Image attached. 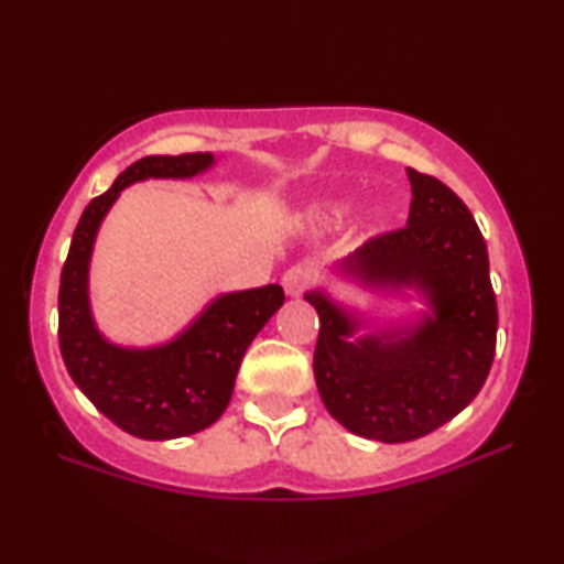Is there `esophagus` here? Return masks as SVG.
<instances>
[{
    "instance_id": "34e87169",
    "label": "esophagus",
    "mask_w": 564,
    "mask_h": 564,
    "mask_svg": "<svg viewBox=\"0 0 564 564\" xmlns=\"http://www.w3.org/2000/svg\"><path fill=\"white\" fill-rule=\"evenodd\" d=\"M311 282H313L311 269L303 267V264L290 267L288 272L282 274V288H284V292H288L290 297H300V295H303V292H305L307 288H311Z\"/></svg>"
}]
</instances>
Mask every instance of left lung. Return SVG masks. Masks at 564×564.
Wrapping results in <instances>:
<instances>
[{
  "instance_id": "8db88e82",
  "label": "left lung",
  "mask_w": 564,
  "mask_h": 564,
  "mask_svg": "<svg viewBox=\"0 0 564 564\" xmlns=\"http://www.w3.org/2000/svg\"><path fill=\"white\" fill-rule=\"evenodd\" d=\"M408 226L369 238L338 267L369 288L419 290L431 315L351 341L357 315L323 290L305 295L321 318L313 372L323 405L351 434L384 444L413 442L465 411L488 380L498 334L473 213L436 176L408 169Z\"/></svg>"
}]
</instances>
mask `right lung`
<instances>
[{
    "label": "right lung",
    "mask_w": 564,
    "mask_h": 564,
    "mask_svg": "<svg viewBox=\"0 0 564 564\" xmlns=\"http://www.w3.org/2000/svg\"><path fill=\"white\" fill-rule=\"evenodd\" d=\"M213 153L145 156L130 164L105 195L84 207L58 288L61 357L99 413L149 442L197 434L220 419L253 336L280 311L284 290L264 284L213 300L180 336L153 349H122L99 334L89 311L87 274L99 223L128 184L187 180L213 166Z\"/></svg>",
    "instance_id": "right-lung-1"
}]
</instances>
